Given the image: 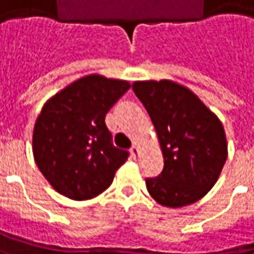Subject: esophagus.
I'll return each mask as SVG.
<instances>
[{
	"label": "esophagus",
	"instance_id": "esophagus-1",
	"mask_svg": "<svg viewBox=\"0 0 254 254\" xmlns=\"http://www.w3.org/2000/svg\"><path fill=\"white\" fill-rule=\"evenodd\" d=\"M130 153L133 154L134 157H136V156H138V153H140V150H138V146H136V144H134V146L130 149Z\"/></svg>",
	"mask_w": 254,
	"mask_h": 254
}]
</instances>
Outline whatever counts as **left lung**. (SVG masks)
I'll return each mask as SVG.
<instances>
[{
    "instance_id": "left-lung-1",
    "label": "left lung",
    "mask_w": 254,
    "mask_h": 254,
    "mask_svg": "<svg viewBox=\"0 0 254 254\" xmlns=\"http://www.w3.org/2000/svg\"><path fill=\"white\" fill-rule=\"evenodd\" d=\"M163 154V171L146 179L154 201L181 208L199 201L215 185L227 160L223 123L190 88L171 79L136 81Z\"/></svg>"
}]
</instances>
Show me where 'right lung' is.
Here are the masks:
<instances>
[{
    "label": "right lung",
    "mask_w": 254,
    "mask_h": 254,
    "mask_svg": "<svg viewBox=\"0 0 254 254\" xmlns=\"http://www.w3.org/2000/svg\"><path fill=\"white\" fill-rule=\"evenodd\" d=\"M130 82L85 75L46 101L33 128V156L52 188L75 201L107 190L128 153L111 144L105 114Z\"/></svg>",
    "instance_id": "1"
}]
</instances>
